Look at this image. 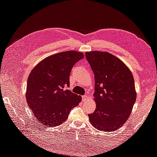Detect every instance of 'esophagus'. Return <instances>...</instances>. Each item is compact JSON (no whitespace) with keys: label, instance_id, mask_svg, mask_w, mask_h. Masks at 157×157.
<instances>
[{"label":"esophagus","instance_id":"34e87169","mask_svg":"<svg viewBox=\"0 0 157 157\" xmlns=\"http://www.w3.org/2000/svg\"><path fill=\"white\" fill-rule=\"evenodd\" d=\"M82 101H87V99H88V96H86V95H84V96H83L82 97Z\"/></svg>","mask_w":157,"mask_h":157}]
</instances>
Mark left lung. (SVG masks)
<instances>
[{"label": "left lung", "instance_id": "8db88e82", "mask_svg": "<svg viewBox=\"0 0 157 157\" xmlns=\"http://www.w3.org/2000/svg\"><path fill=\"white\" fill-rule=\"evenodd\" d=\"M95 77L96 110L88 115L99 130L114 132L124 124L132 113L137 94L134 78L122 60L107 52H86Z\"/></svg>", "mask_w": 157, "mask_h": 157}]
</instances>
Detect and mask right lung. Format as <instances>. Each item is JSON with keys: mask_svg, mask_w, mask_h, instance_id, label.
I'll list each match as a JSON object with an SVG mask.
<instances>
[{"mask_svg": "<svg viewBox=\"0 0 157 157\" xmlns=\"http://www.w3.org/2000/svg\"><path fill=\"white\" fill-rule=\"evenodd\" d=\"M82 52L69 50L50 56L35 65L29 75L26 100L33 115L45 126L65 122L71 109L78 105L81 96L66 90L73 65L84 58Z\"/></svg>", "mask_w": 157, "mask_h": 157, "instance_id": "obj_1", "label": "right lung"}]
</instances>
